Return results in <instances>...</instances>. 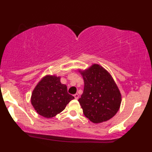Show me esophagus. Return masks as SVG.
Here are the masks:
<instances>
[{
  "label": "esophagus",
  "mask_w": 152,
  "mask_h": 152,
  "mask_svg": "<svg viewBox=\"0 0 152 152\" xmlns=\"http://www.w3.org/2000/svg\"><path fill=\"white\" fill-rule=\"evenodd\" d=\"M74 98H76V99H78V97H79V95L78 94H76L74 95Z\"/></svg>",
  "instance_id": "34e87169"
}]
</instances>
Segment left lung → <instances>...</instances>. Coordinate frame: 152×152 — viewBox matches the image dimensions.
<instances>
[{"label": "left lung", "instance_id": "obj_1", "mask_svg": "<svg viewBox=\"0 0 152 152\" xmlns=\"http://www.w3.org/2000/svg\"><path fill=\"white\" fill-rule=\"evenodd\" d=\"M84 80V91L78 99L83 114L94 123L107 121L114 116L121 103V94L114 78L98 64L79 70Z\"/></svg>", "mask_w": 152, "mask_h": 152}]
</instances>
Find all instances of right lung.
<instances>
[{
    "label": "right lung",
    "instance_id": "right-lung-1",
    "mask_svg": "<svg viewBox=\"0 0 152 152\" xmlns=\"http://www.w3.org/2000/svg\"><path fill=\"white\" fill-rule=\"evenodd\" d=\"M74 98L68 94L67 86L61 83V77L46 75L33 90L31 102L38 114L50 118L65 110Z\"/></svg>",
    "mask_w": 152,
    "mask_h": 152
}]
</instances>
